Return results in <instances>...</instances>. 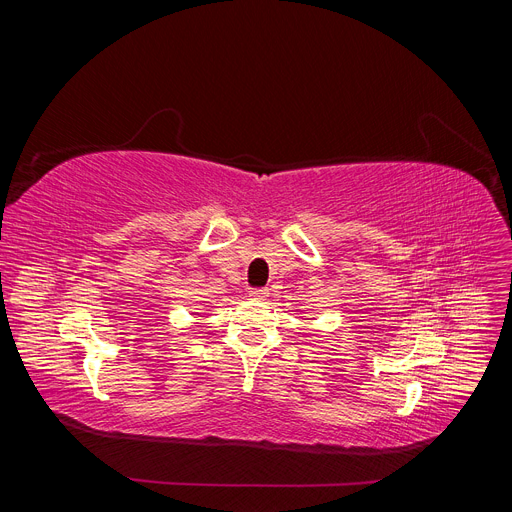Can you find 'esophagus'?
Here are the masks:
<instances>
[{
	"instance_id": "obj_1",
	"label": "esophagus",
	"mask_w": 512,
	"mask_h": 512,
	"mask_svg": "<svg viewBox=\"0 0 512 512\" xmlns=\"http://www.w3.org/2000/svg\"><path fill=\"white\" fill-rule=\"evenodd\" d=\"M269 296V289H265V287H259V289H251L249 291V298L251 300H265Z\"/></svg>"
}]
</instances>
